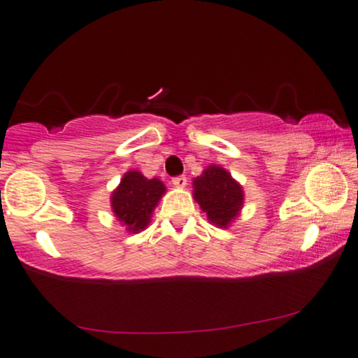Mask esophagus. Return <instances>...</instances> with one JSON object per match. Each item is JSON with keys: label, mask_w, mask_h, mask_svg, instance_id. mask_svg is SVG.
I'll return each mask as SVG.
<instances>
[{"label": "esophagus", "mask_w": 358, "mask_h": 358, "mask_svg": "<svg viewBox=\"0 0 358 358\" xmlns=\"http://www.w3.org/2000/svg\"><path fill=\"white\" fill-rule=\"evenodd\" d=\"M172 185L175 186V188L183 189V188H186V185H188V180H186V177H175L172 180Z\"/></svg>", "instance_id": "esophagus-1"}]
</instances>
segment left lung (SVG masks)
<instances>
[{
	"label": "left lung",
	"mask_w": 358,
	"mask_h": 358,
	"mask_svg": "<svg viewBox=\"0 0 358 358\" xmlns=\"http://www.w3.org/2000/svg\"><path fill=\"white\" fill-rule=\"evenodd\" d=\"M193 197L206 212L207 220L218 228L230 227L244 204L243 186L228 170L215 164L193 180Z\"/></svg>",
	"instance_id": "1"
}]
</instances>
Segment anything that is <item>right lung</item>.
I'll return each instance as SVG.
<instances>
[{
	"label": "right lung",
	"mask_w": 358,
	"mask_h": 358,
	"mask_svg": "<svg viewBox=\"0 0 358 358\" xmlns=\"http://www.w3.org/2000/svg\"><path fill=\"white\" fill-rule=\"evenodd\" d=\"M165 194L159 178L148 180L138 170H128L110 194V209L128 233H140L151 223L152 212Z\"/></svg>",
	"instance_id": "obj_1"
}]
</instances>
